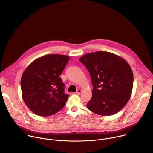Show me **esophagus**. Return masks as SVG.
Segmentation results:
<instances>
[{"label": "esophagus", "mask_w": 153, "mask_h": 153, "mask_svg": "<svg viewBox=\"0 0 153 153\" xmlns=\"http://www.w3.org/2000/svg\"><path fill=\"white\" fill-rule=\"evenodd\" d=\"M81 92H82V90L79 89H78V90L76 91V92H75V94H78V95H79Z\"/></svg>", "instance_id": "esophagus-1"}]
</instances>
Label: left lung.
Returning a JSON list of instances; mask_svg holds the SVG:
<instances>
[{"mask_svg": "<svg viewBox=\"0 0 153 153\" xmlns=\"http://www.w3.org/2000/svg\"><path fill=\"white\" fill-rule=\"evenodd\" d=\"M79 61L89 72L94 87L88 109L104 116L123 109L133 87V73L127 62L114 53L101 51L85 54Z\"/></svg>", "mask_w": 153, "mask_h": 153, "instance_id": "obj_1", "label": "left lung"}]
</instances>
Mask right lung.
<instances>
[{
    "label": "right lung",
    "instance_id": "obj_1",
    "mask_svg": "<svg viewBox=\"0 0 153 153\" xmlns=\"http://www.w3.org/2000/svg\"><path fill=\"white\" fill-rule=\"evenodd\" d=\"M69 56L50 54L33 61L22 74V98L26 106L35 114L47 117L59 111L69 97L59 78Z\"/></svg>",
    "mask_w": 153,
    "mask_h": 153
}]
</instances>
